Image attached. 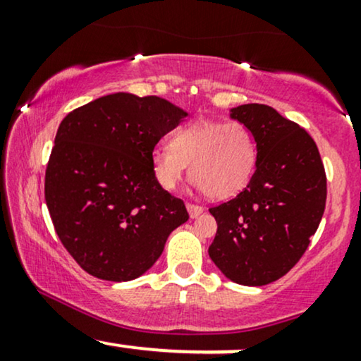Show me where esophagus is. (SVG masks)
Returning <instances> with one entry per match:
<instances>
[{
  "mask_svg": "<svg viewBox=\"0 0 361 361\" xmlns=\"http://www.w3.org/2000/svg\"><path fill=\"white\" fill-rule=\"evenodd\" d=\"M186 210H188L190 217L195 219V217H198V215H200L202 212H204V207L195 205V204H186Z\"/></svg>",
  "mask_w": 361,
  "mask_h": 361,
  "instance_id": "obj_1",
  "label": "esophagus"
}]
</instances>
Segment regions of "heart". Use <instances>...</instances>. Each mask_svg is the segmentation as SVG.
<instances>
[{"label": "heart", "mask_w": 361, "mask_h": 361, "mask_svg": "<svg viewBox=\"0 0 361 361\" xmlns=\"http://www.w3.org/2000/svg\"><path fill=\"white\" fill-rule=\"evenodd\" d=\"M190 164V176L209 198L241 192L256 166V142L238 120H197L173 134L151 154L152 175L164 190H175Z\"/></svg>", "instance_id": "1"}]
</instances>
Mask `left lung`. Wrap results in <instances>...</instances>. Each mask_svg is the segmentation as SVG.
Wrapping results in <instances>:
<instances>
[{
  "label": "left lung",
  "instance_id": "left-lung-1",
  "mask_svg": "<svg viewBox=\"0 0 361 361\" xmlns=\"http://www.w3.org/2000/svg\"><path fill=\"white\" fill-rule=\"evenodd\" d=\"M231 117L251 130L256 171L238 197L212 207L217 234L209 255L229 280L261 287L288 273L309 247L326 207V171L307 132L259 103Z\"/></svg>",
  "mask_w": 361,
  "mask_h": 361
}]
</instances>
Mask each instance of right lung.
<instances>
[{
    "label": "right lung",
    "instance_id": "1",
    "mask_svg": "<svg viewBox=\"0 0 361 361\" xmlns=\"http://www.w3.org/2000/svg\"><path fill=\"white\" fill-rule=\"evenodd\" d=\"M186 111L159 97L114 93L68 114L45 169V204L62 246L109 281L146 273L188 221L181 198L157 185L151 154Z\"/></svg>",
    "mask_w": 361,
    "mask_h": 361
}]
</instances>
